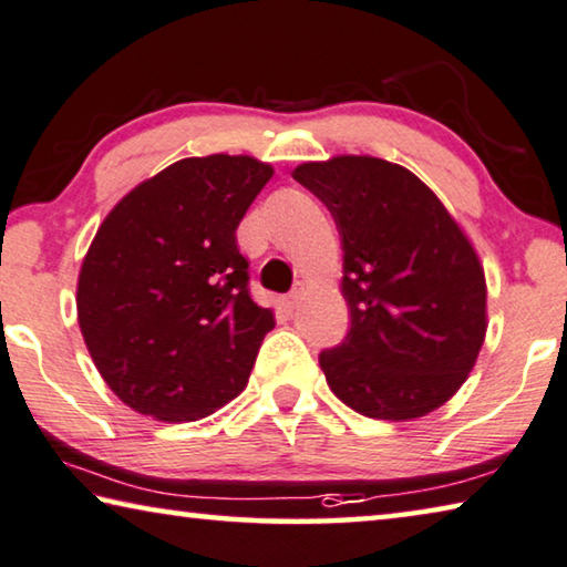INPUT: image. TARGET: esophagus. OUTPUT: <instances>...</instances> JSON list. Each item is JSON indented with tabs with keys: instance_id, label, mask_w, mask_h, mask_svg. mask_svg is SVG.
<instances>
[{
	"instance_id": "esophagus-1",
	"label": "esophagus",
	"mask_w": 567,
	"mask_h": 567,
	"mask_svg": "<svg viewBox=\"0 0 567 567\" xmlns=\"http://www.w3.org/2000/svg\"><path fill=\"white\" fill-rule=\"evenodd\" d=\"M300 300H302V292L300 290H295V292H290V295H285L282 298V305H285V310H295L300 305Z\"/></svg>"
}]
</instances>
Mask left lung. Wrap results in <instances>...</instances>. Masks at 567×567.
I'll list each match as a JSON object with an SVG mask.
<instances>
[{
    "mask_svg": "<svg viewBox=\"0 0 567 567\" xmlns=\"http://www.w3.org/2000/svg\"><path fill=\"white\" fill-rule=\"evenodd\" d=\"M343 241L350 330L322 350L336 396L368 419L426 416L462 389L487 336V282L460 224L409 168L332 156L292 171Z\"/></svg>",
    "mask_w": 567,
    "mask_h": 567,
    "instance_id": "1",
    "label": "left lung"
}]
</instances>
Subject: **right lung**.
<instances>
[{"label":"right lung","instance_id":"add662e5","mask_svg":"<svg viewBox=\"0 0 567 567\" xmlns=\"http://www.w3.org/2000/svg\"><path fill=\"white\" fill-rule=\"evenodd\" d=\"M272 174L251 156L182 158L97 227L78 277V322L125 406L196 421L245 391L275 316L249 298L237 227Z\"/></svg>","mask_w":567,"mask_h":567}]
</instances>
